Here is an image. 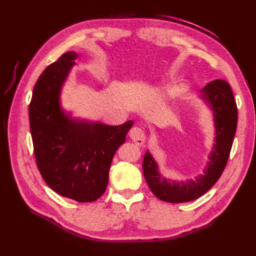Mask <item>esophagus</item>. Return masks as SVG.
Returning a JSON list of instances; mask_svg holds the SVG:
<instances>
[{"label": "esophagus", "mask_w": 256, "mask_h": 256, "mask_svg": "<svg viewBox=\"0 0 256 256\" xmlns=\"http://www.w3.org/2000/svg\"><path fill=\"white\" fill-rule=\"evenodd\" d=\"M130 138L133 140V142L136 144L138 146H142L145 140H146V135L144 133V131L138 126H134L131 128V131L128 133Z\"/></svg>", "instance_id": "34e87169"}]
</instances>
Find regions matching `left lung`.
I'll use <instances>...</instances> for the list:
<instances>
[{"instance_id": "obj_1", "label": "left lung", "mask_w": 256, "mask_h": 256, "mask_svg": "<svg viewBox=\"0 0 256 256\" xmlns=\"http://www.w3.org/2000/svg\"><path fill=\"white\" fill-rule=\"evenodd\" d=\"M200 98L210 108L214 122V144L202 175L186 182L162 177L156 160L148 150L143 172L150 189L157 198L172 204L187 202L201 197L218 182L230 156L238 124V108L230 84L224 80L211 81L200 91Z\"/></svg>"}]
</instances>
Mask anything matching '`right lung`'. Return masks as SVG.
I'll list each match as a JSON object with an SVG mask.
<instances>
[{
  "mask_svg": "<svg viewBox=\"0 0 256 256\" xmlns=\"http://www.w3.org/2000/svg\"><path fill=\"white\" fill-rule=\"evenodd\" d=\"M78 56L64 52L40 76L30 104V126L37 167L48 186L78 202H92L104 194L113 156L133 121L106 125L62 110L60 92Z\"/></svg>",
  "mask_w": 256,
  "mask_h": 256,
  "instance_id": "add662e5",
  "label": "right lung"
}]
</instances>
